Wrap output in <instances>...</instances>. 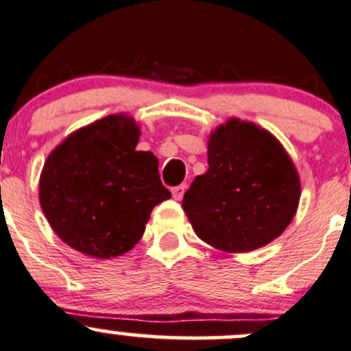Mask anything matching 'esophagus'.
<instances>
[{
    "label": "esophagus",
    "instance_id": "34e87169",
    "mask_svg": "<svg viewBox=\"0 0 351 351\" xmlns=\"http://www.w3.org/2000/svg\"><path fill=\"white\" fill-rule=\"evenodd\" d=\"M186 184H180V186L177 187H172V197L176 199V201H182L184 197V192H186Z\"/></svg>",
    "mask_w": 351,
    "mask_h": 351
}]
</instances>
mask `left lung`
<instances>
[{
  "instance_id": "left-lung-1",
  "label": "left lung",
  "mask_w": 351,
  "mask_h": 351,
  "mask_svg": "<svg viewBox=\"0 0 351 351\" xmlns=\"http://www.w3.org/2000/svg\"><path fill=\"white\" fill-rule=\"evenodd\" d=\"M207 164L182 201L195 234L226 252L254 251L282 234L296 214L301 184L273 134L229 119L209 135Z\"/></svg>"
}]
</instances>
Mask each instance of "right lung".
<instances>
[{
    "label": "right lung",
    "mask_w": 351,
    "mask_h": 351,
    "mask_svg": "<svg viewBox=\"0 0 351 351\" xmlns=\"http://www.w3.org/2000/svg\"><path fill=\"white\" fill-rule=\"evenodd\" d=\"M141 129L129 115H108L70 134L48 156L40 204L56 236L100 259L130 251L150 213L171 197L159 160L135 150Z\"/></svg>",
    "instance_id": "add662e5"
}]
</instances>
